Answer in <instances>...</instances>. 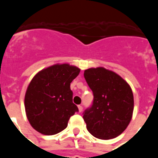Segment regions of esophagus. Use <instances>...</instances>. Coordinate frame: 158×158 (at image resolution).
<instances>
[{
    "instance_id": "34e87169",
    "label": "esophagus",
    "mask_w": 158,
    "mask_h": 158,
    "mask_svg": "<svg viewBox=\"0 0 158 158\" xmlns=\"http://www.w3.org/2000/svg\"><path fill=\"white\" fill-rule=\"evenodd\" d=\"M77 107H78V111H79V112H81V111H83V107H82L81 105H78Z\"/></svg>"
}]
</instances>
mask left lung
Wrapping results in <instances>:
<instances>
[{
    "instance_id": "8db88e82",
    "label": "left lung",
    "mask_w": 158,
    "mask_h": 158,
    "mask_svg": "<svg viewBox=\"0 0 158 158\" xmlns=\"http://www.w3.org/2000/svg\"><path fill=\"white\" fill-rule=\"evenodd\" d=\"M84 77L94 96L92 107L84 112L87 130L97 139H115L132 118L134 96L131 86L116 73L104 67L85 69Z\"/></svg>"
}]
</instances>
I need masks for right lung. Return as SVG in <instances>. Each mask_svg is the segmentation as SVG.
<instances>
[{
    "label": "right lung",
    "instance_id": "right-lung-1",
    "mask_svg": "<svg viewBox=\"0 0 158 158\" xmlns=\"http://www.w3.org/2000/svg\"><path fill=\"white\" fill-rule=\"evenodd\" d=\"M81 69L68 63L54 64L38 72L25 93L26 115L31 126L45 135L65 129L78 108L73 103L70 83Z\"/></svg>",
    "mask_w": 158,
    "mask_h": 158
}]
</instances>
